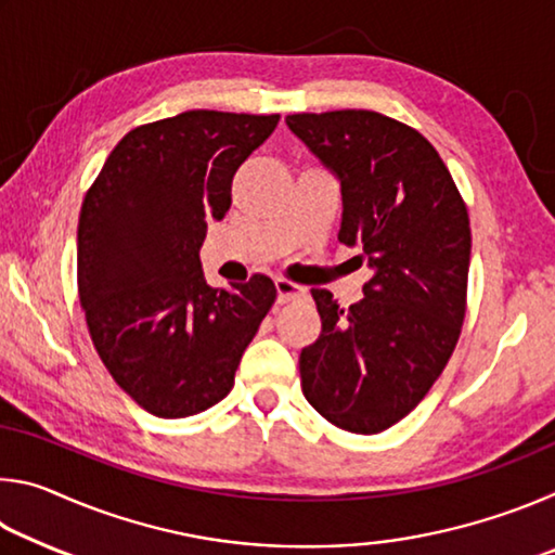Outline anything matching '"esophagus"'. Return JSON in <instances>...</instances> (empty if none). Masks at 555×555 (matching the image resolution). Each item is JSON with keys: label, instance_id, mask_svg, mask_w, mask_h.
Instances as JSON below:
<instances>
[{"label": "esophagus", "instance_id": "esophagus-1", "mask_svg": "<svg viewBox=\"0 0 555 555\" xmlns=\"http://www.w3.org/2000/svg\"><path fill=\"white\" fill-rule=\"evenodd\" d=\"M276 294H279V304H288V300L306 296V288L294 284L288 279H276Z\"/></svg>", "mask_w": 555, "mask_h": 555}]
</instances>
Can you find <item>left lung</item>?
<instances>
[{
	"label": "left lung",
	"instance_id": "8db88e82",
	"mask_svg": "<svg viewBox=\"0 0 555 555\" xmlns=\"http://www.w3.org/2000/svg\"><path fill=\"white\" fill-rule=\"evenodd\" d=\"M286 125L340 178L337 240L360 247L374 271L350 308L311 291L323 331L298 357L300 387L333 426L382 434L418 406L463 331L467 205L434 144L403 121L335 109Z\"/></svg>",
	"mask_w": 555,
	"mask_h": 555
}]
</instances>
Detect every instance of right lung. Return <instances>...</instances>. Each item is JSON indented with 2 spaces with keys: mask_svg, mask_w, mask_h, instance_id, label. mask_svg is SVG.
<instances>
[{
  "mask_svg": "<svg viewBox=\"0 0 555 555\" xmlns=\"http://www.w3.org/2000/svg\"><path fill=\"white\" fill-rule=\"evenodd\" d=\"M279 115L191 109L134 127L88 188L78 296L112 379L144 411L185 418L228 397L242 352L276 300L274 281L212 288L208 222L232 205L237 168Z\"/></svg>",
  "mask_w": 555,
  "mask_h": 555,
  "instance_id": "add662e5",
  "label": "right lung"
}]
</instances>
